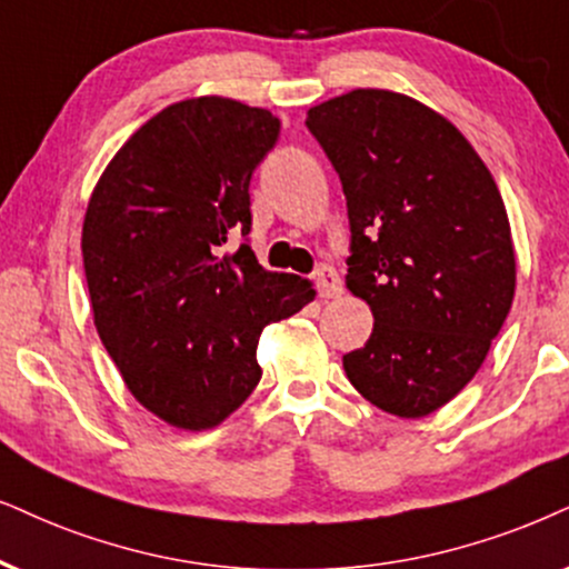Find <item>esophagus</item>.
<instances>
[{
	"label": "esophagus",
	"mask_w": 569,
	"mask_h": 569,
	"mask_svg": "<svg viewBox=\"0 0 569 569\" xmlns=\"http://www.w3.org/2000/svg\"><path fill=\"white\" fill-rule=\"evenodd\" d=\"M315 286H318V293L322 299H336L338 293L343 291L341 286V278H338L336 268H330V264H320L318 270H315Z\"/></svg>",
	"instance_id": "esophagus-1"
}]
</instances>
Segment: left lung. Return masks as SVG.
Wrapping results in <instances>:
<instances>
[{
  "instance_id": "left-lung-1",
  "label": "left lung",
  "mask_w": 569,
  "mask_h": 569,
  "mask_svg": "<svg viewBox=\"0 0 569 569\" xmlns=\"http://www.w3.org/2000/svg\"><path fill=\"white\" fill-rule=\"evenodd\" d=\"M307 128L347 197V289L376 318L343 370L383 412L426 417L470 383L512 307L505 201L470 141L405 93H341Z\"/></svg>"
}]
</instances>
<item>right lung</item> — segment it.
<instances>
[{
    "label": "right lung",
    "mask_w": 569,
    "mask_h": 569,
    "mask_svg": "<svg viewBox=\"0 0 569 569\" xmlns=\"http://www.w3.org/2000/svg\"><path fill=\"white\" fill-rule=\"evenodd\" d=\"M280 120L236 99L164 107L123 143L83 220L93 326L131 393L186 430L239 409L262 370L270 322L315 299L312 283L270 272L249 247V181ZM233 232L244 243L221 247Z\"/></svg>",
    "instance_id": "right-lung-1"
}]
</instances>
